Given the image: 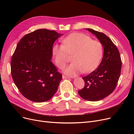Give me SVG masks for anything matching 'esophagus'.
<instances>
[{
    "label": "esophagus",
    "instance_id": "34e87169",
    "mask_svg": "<svg viewBox=\"0 0 134 134\" xmlns=\"http://www.w3.org/2000/svg\"><path fill=\"white\" fill-rule=\"evenodd\" d=\"M69 77H68V76H65V75H62V79H69Z\"/></svg>",
    "mask_w": 134,
    "mask_h": 134
}]
</instances>
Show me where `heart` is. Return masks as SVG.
Segmentation results:
<instances>
[{"label": "heart", "mask_w": 134, "mask_h": 134, "mask_svg": "<svg viewBox=\"0 0 134 134\" xmlns=\"http://www.w3.org/2000/svg\"><path fill=\"white\" fill-rule=\"evenodd\" d=\"M52 54L55 64L63 68L68 62L69 55H73L71 65L65 73L75 76L83 72L88 73L94 70L102 58L103 46L99 41L81 33H73L62 40V44H55Z\"/></svg>", "instance_id": "obj_1"}]
</instances>
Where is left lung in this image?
Wrapping results in <instances>:
<instances>
[{
    "mask_svg": "<svg viewBox=\"0 0 134 134\" xmlns=\"http://www.w3.org/2000/svg\"><path fill=\"white\" fill-rule=\"evenodd\" d=\"M86 30L99 40L104 54L99 67L82 78L85 86L78 93L86 100L98 101L110 95L116 88L121 75L122 61L117 47L106 35L88 28Z\"/></svg>",
    "mask_w": 134,
    "mask_h": 134,
    "instance_id": "left-lung-1",
    "label": "left lung"
}]
</instances>
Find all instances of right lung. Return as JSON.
I'll list each match as a JSON object with an SVG mask.
<instances>
[{"label": "right lung", "instance_id": "1", "mask_svg": "<svg viewBox=\"0 0 134 134\" xmlns=\"http://www.w3.org/2000/svg\"><path fill=\"white\" fill-rule=\"evenodd\" d=\"M61 35L54 30L38 29L25 35L17 45L11 73L16 86L27 99L46 102L57 91L62 74L51 60L53 44Z\"/></svg>", "mask_w": 134, "mask_h": 134}]
</instances>
